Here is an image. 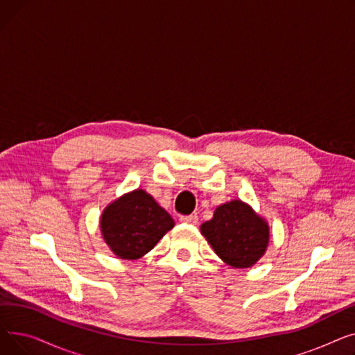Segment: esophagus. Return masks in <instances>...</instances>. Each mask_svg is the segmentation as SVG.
I'll return each instance as SVG.
<instances>
[{"label":"esophagus","mask_w":355,"mask_h":355,"mask_svg":"<svg viewBox=\"0 0 355 355\" xmlns=\"http://www.w3.org/2000/svg\"><path fill=\"white\" fill-rule=\"evenodd\" d=\"M181 223H187V225H197L198 223V217L196 214H190V216H181L180 217Z\"/></svg>","instance_id":"34e87169"}]
</instances>
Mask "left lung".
Returning <instances> with one entry per match:
<instances>
[{
	"label": "left lung",
	"mask_w": 355,
	"mask_h": 355,
	"mask_svg": "<svg viewBox=\"0 0 355 355\" xmlns=\"http://www.w3.org/2000/svg\"><path fill=\"white\" fill-rule=\"evenodd\" d=\"M201 233L221 260L239 269L254 265L269 243L266 221L239 200L217 207Z\"/></svg>",
	"instance_id": "obj_1"
}]
</instances>
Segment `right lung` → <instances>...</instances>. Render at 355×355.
<instances>
[{
  "label": "right lung",
  "instance_id": "obj_1",
  "mask_svg": "<svg viewBox=\"0 0 355 355\" xmlns=\"http://www.w3.org/2000/svg\"><path fill=\"white\" fill-rule=\"evenodd\" d=\"M174 227V220L144 190L129 193L107 206L101 218L106 245L122 259H138Z\"/></svg>",
  "mask_w": 355,
  "mask_h": 355
}]
</instances>
